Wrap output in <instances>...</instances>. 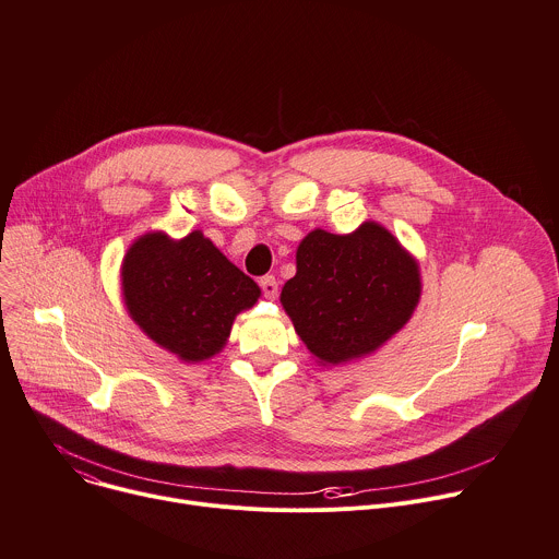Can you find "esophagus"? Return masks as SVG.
<instances>
[{
  "mask_svg": "<svg viewBox=\"0 0 559 559\" xmlns=\"http://www.w3.org/2000/svg\"><path fill=\"white\" fill-rule=\"evenodd\" d=\"M259 285H261V292H263L265 298H276V294H278V281H276L274 276H263V278L259 281Z\"/></svg>",
  "mask_w": 559,
  "mask_h": 559,
  "instance_id": "obj_1",
  "label": "esophagus"
}]
</instances>
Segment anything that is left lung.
Returning <instances> with one entry per match:
<instances>
[{"mask_svg":"<svg viewBox=\"0 0 559 559\" xmlns=\"http://www.w3.org/2000/svg\"><path fill=\"white\" fill-rule=\"evenodd\" d=\"M418 298V263L378 223L349 236L309 231L296 276L281 292L300 341L332 365L380 347L409 321Z\"/></svg>","mask_w":559,"mask_h":559,"instance_id":"8db88e82","label":"left lung"}]
</instances>
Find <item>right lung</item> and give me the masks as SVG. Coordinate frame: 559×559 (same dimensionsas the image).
Wrapping results in <instances>:
<instances>
[{
  "mask_svg": "<svg viewBox=\"0 0 559 559\" xmlns=\"http://www.w3.org/2000/svg\"><path fill=\"white\" fill-rule=\"evenodd\" d=\"M123 298L134 323L181 360L214 356L234 316L261 296L259 285L231 265L201 234L175 243L145 234L123 259Z\"/></svg>",
  "mask_w": 559,
  "mask_h": 559,
  "instance_id": "1",
  "label": "right lung"
}]
</instances>
